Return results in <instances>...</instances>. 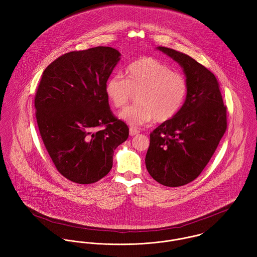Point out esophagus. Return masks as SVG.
<instances>
[{
	"instance_id": "34e87169",
	"label": "esophagus",
	"mask_w": 257,
	"mask_h": 257,
	"mask_svg": "<svg viewBox=\"0 0 257 257\" xmlns=\"http://www.w3.org/2000/svg\"><path fill=\"white\" fill-rule=\"evenodd\" d=\"M138 134H140V130H138L137 127H134V126L130 127V136L134 137V136H136Z\"/></svg>"
}]
</instances>
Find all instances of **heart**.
I'll return each mask as SVG.
<instances>
[{"mask_svg": "<svg viewBox=\"0 0 257 257\" xmlns=\"http://www.w3.org/2000/svg\"><path fill=\"white\" fill-rule=\"evenodd\" d=\"M124 76L112 75L105 83V93L115 109H121L137 93V104L127 107L119 117L132 125H142L152 118L158 122L171 119L180 110L188 92L183 75L151 56H143L124 69Z\"/></svg>", "mask_w": 257, "mask_h": 257, "instance_id": "obj_1", "label": "heart"}]
</instances>
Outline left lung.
<instances>
[{
	"mask_svg": "<svg viewBox=\"0 0 257 257\" xmlns=\"http://www.w3.org/2000/svg\"><path fill=\"white\" fill-rule=\"evenodd\" d=\"M158 49L182 66L188 92L176 115L150 134L146 165L158 183L179 187L195 180L215 153L226 131V107L210 70L185 53Z\"/></svg>",
	"mask_w": 257,
	"mask_h": 257,
	"instance_id": "obj_1",
	"label": "left lung"
}]
</instances>
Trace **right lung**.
<instances>
[{"label": "right lung", "instance_id": "1", "mask_svg": "<svg viewBox=\"0 0 257 257\" xmlns=\"http://www.w3.org/2000/svg\"><path fill=\"white\" fill-rule=\"evenodd\" d=\"M120 53L108 46L71 51L43 71L36 97L39 134L58 172L74 183L99 181L128 126L109 106L105 83Z\"/></svg>", "mask_w": 257, "mask_h": 257}]
</instances>
